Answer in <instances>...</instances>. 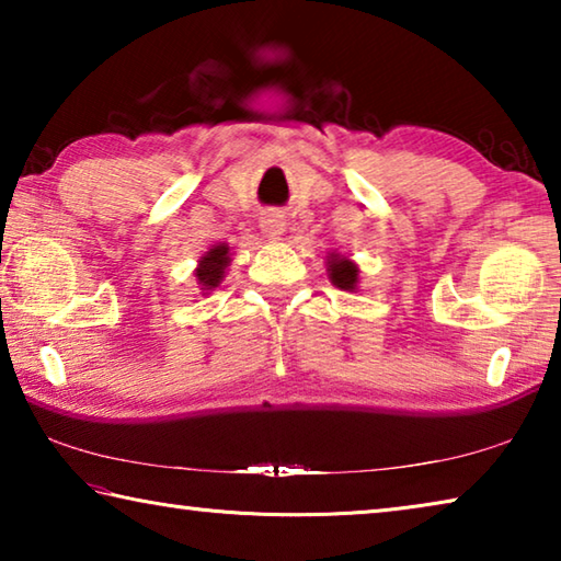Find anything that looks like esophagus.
Segmentation results:
<instances>
[{
  "mask_svg": "<svg viewBox=\"0 0 561 561\" xmlns=\"http://www.w3.org/2000/svg\"><path fill=\"white\" fill-rule=\"evenodd\" d=\"M260 227H262V232L270 237V240H282V234L287 232V217L277 210H270L262 215Z\"/></svg>",
  "mask_w": 561,
  "mask_h": 561,
  "instance_id": "34e87169",
  "label": "esophagus"
}]
</instances>
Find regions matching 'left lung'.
Instances as JSON below:
<instances>
[{
  "label": "left lung",
  "mask_w": 561,
  "mask_h": 561,
  "mask_svg": "<svg viewBox=\"0 0 561 561\" xmlns=\"http://www.w3.org/2000/svg\"><path fill=\"white\" fill-rule=\"evenodd\" d=\"M327 272L329 279L334 287L344 289V291H356L358 287V267L356 262H351L344 254L331 252V257L327 260Z\"/></svg>",
  "instance_id": "8db88e82"
}]
</instances>
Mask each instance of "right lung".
Here are the masks:
<instances>
[{
  "mask_svg": "<svg viewBox=\"0 0 561 561\" xmlns=\"http://www.w3.org/2000/svg\"><path fill=\"white\" fill-rule=\"evenodd\" d=\"M227 267H230V247L225 242L210 247V250L203 254L201 264H197L195 270V277H197V284H201L203 294L220 287Z\"/></svg>",
  "mask_w": 561,
  "mask_h": 561,
  "instance_id": "obj_1",
  "label": "right lung"
}]
</instances>
